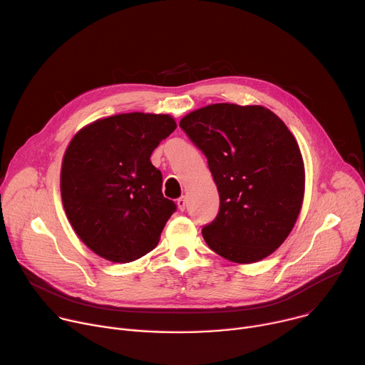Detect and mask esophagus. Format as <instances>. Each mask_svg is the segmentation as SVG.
Masks as SVG:
<instances>
[{
	"label": "esophagus",
	"instance_id": "1",
	"mask_svg": "<svg viewBox=\"0 0 365 365\" xmlns=\"http://www.w3.org/2000/svg\"><path fill=\"white\" fill-rule=\"evenodd\" d=\"M176 203H178V206H179V210H180V211H185V210H186V197H185V196L179 197V199L176 200Z\"/></svg>",
	"mask_w": 365,
	"mask_h": 365
}]
</instances>
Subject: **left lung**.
Instances as JSON below:
<instances>
[{"label": "left lung", "instance_id": "left-lung-1", "mask_svg": "<svg viewBox=\"0 0 365 365\" xmlns=\"http://www.w3.org/2000/svg\"><path fill=\"white\" fill-rule=\"evenodd\" d=\"M180 127L203 151L221 206L203 227L207 247L238 264L274 252L292 232L304 197V163L286 124L263 106L212 103Z\"/></svg>", "mask_w": 365, "mask_h": 365}]
</instances>
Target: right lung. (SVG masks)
<instances>
[{
  "instance_id": "1",
  "label": "right lung",
  "mask_w": 365,
  "mask_h": 365,
  "mask_svg": "<svg viewBox=\"0 0 365 365\" xmlns=\"http://www.w3.org/2000/svg\"><path fill=\"white\" fill-rule=\"evenodd\" d=\"M178 127L169 114L127 113L82 127L61 170L66 217L79 240L113 263H130L159 244L176 211L150 155Z\"/></svg>"
}]
</instances>
